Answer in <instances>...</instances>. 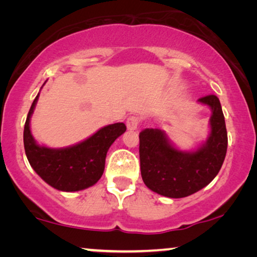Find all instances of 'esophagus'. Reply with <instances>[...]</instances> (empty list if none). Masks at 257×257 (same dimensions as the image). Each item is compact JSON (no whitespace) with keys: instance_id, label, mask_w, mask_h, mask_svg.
<instances>
[{"instance_id":"34e87169","label":"esophagus","mask_w":257,"mask_h":257,"mask_svg":"<svg viewBox=\"0 0 257 257\" xmlns=\"http://www.w3.org/2000/svg\"><path fill=\"white\" fill-rule=\"evenodd\" d=\"M139 122L140 120L137 115H131V117H128L127 120H126V126H127V130H130V131H135V130L138 128Z\"/></svg>"}]
</instances>
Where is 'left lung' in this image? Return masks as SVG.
Segmentation results:
<instances>
[{"instance_id": "obj_1", "label": "left lung", "mask_w": 257, "mask_h": 257, "mask_svg": "<svg viewBox=\"0 0 257 257\" xmlns=\"http://www.w3.org/2000/svg\"><path fill=\"white\" fill-rule=\"evenodd\" d=\"M199 101L210 107V135L194 152L175 149L166 133L145 128L139 133L142 178L151 191L167 198H185L206 187L222 166L228 138L219 98L214 94Z\"/></svg>"}]
</instances>
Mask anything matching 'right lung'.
Instances as JSON below:
<instances>
[{
    "mask_svg": "<svg viewBox=\"0 0 257 257\" xmlns=\"http://www.w3.org/2000/svg\"><path fill=\"white\" fill-rule=\"evenodd\" d=\"M38 96L40 93L33 101L24 125L23 142L28 161L48 185L58 191L77 192L91 187L103 175L107 151L126 131L125 124L105 126L84 142L65 149L40 146L30 131V118Z\"/></svg>",
    "mask_w": 257,
    "mask_h": 257,
    "instance_id": "obj_1",
    "label": "right lung"
}]
</instances>
